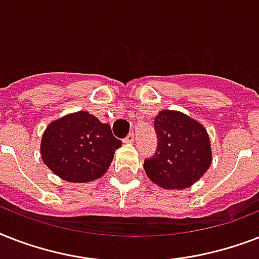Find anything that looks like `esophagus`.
<instances>
[{"mask_svg": "<svg viewBox=\"0 0 259 259\" xmlns=\"http://www.w3.org/2000/svg\"><path fill=\"white\" fill-rule=\"evenodd\" d=\"M134 140H136V134H134V132H130L127 137L125 138V142H134Z\"/></svg>", "mask_w": 259, "mask_h": 259, "instance_id": "esophagus-1", "label": "esophagus"}]
</instances>
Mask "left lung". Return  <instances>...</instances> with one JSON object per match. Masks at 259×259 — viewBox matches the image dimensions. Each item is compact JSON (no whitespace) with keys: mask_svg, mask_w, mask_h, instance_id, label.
<instances>
[{"mask_svg":"<svg viewBox=\"0 0 259 259\" xmlns=\"http://www.w3.org/2000/svg\"><path fill=\"white\" fill-rule=\"evenodd\" d=\"M157 148L145 158L150 180L166 189H184L196 183L211 165V145L199 122L172 110L154 118Z\"/></svg>","mask_w":259,"mask_h":259,"instance_id":"left-lung-1","label":"left lung"}]
</instances>
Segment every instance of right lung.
Returning a JSON list of instances; mask_svg holds the SVG:
<instances>
[{
  "mask_svg": "<svg viewBox=\"0 0 259 259\" xmlns=\"http://www.w3.org/2000/svg\"><path fill=\"white\" fill-rule=\"evenodd\" d=\"M121 145L110 125L87 111H78L47 127L41 140V157L63 180L86 183L107 170Z\"/></svg>",
  "mask_w": 259,
  "mask_h": 259,
  "instance_id": "add662e5",
  "label": "right lung"
}]
</instances>
